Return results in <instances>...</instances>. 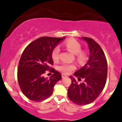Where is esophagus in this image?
Masks as SVG:
<instances>
[{"mask_svg":"<svg viewBox=\"0 0 122 122\" xmlns=\"http://www.w3.org/2000/svg\"><path fill=\"white\" fill-rule=\"evenodd\" d=\"M67 77H68V76H67V75H66V74H62V78H67Z\"/></svg>","mask_w":122,"mask_h":122,"instance_id":"1","label":"esophagus"}]
</instances>
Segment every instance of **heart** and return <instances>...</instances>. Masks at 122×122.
I'll return each mask as SVG.
<instances>
[{
  "instance_id": "b5f03b06",
  "label": "heart",
  "mask_w": 122,
  "mask_h": 122,
  "mask_svg": "<svg viewBox=\"0 0 122 122\" xmlns=\"http://www.w3.org/2000/svg\"><path fill=\"white\" fill-rule=\"evenodd\" d=\"M65 46L72 53L76 55V58L78 62L80 64H84L86 62L88 56L86 51H81V45L79 42L75 39H69L64 44ZM60 47L55 46L51 52V57L54 61H57L59 60L60 55ZM76 66L74 64L62 62L58 67V69L64 74H68L74 70Z\"/></svg>"
}]
</instances>
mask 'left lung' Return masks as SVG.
<instances>
[{
  "label": "left lung",
  "mask_w": 122,
  "mask_h": 122,
  "mask_svg": "<svg viewBox=\"0 0 122 122\" xmlns=\"http://www.w3.org/2000/svg\"><path fill=\"white\" fill-rule=\"evenodd\" d=\"M87 42L90 50V58L87 64L74 72L78 80L84 79L78 84L76 80L70 76L71 84L68 89L69 99L80 106L94 102L103 91L107 80V62L103 50L99 44L90 38L83 37Z\"/></svg>",
  "instance_id": "8db88e82"
}]
</instances>
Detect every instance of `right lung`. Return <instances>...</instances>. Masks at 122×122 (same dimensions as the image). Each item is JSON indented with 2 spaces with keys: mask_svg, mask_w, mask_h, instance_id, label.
<instances>
[{
  "mask_svg": "<svg viewBox=\"0 0 122 122\" xmlns=\"http://www.w3.org/2000/svg\"><path fill=\"white\" fill-rule=\"evenodd\" d=\"M65 38H39L30 43L22 54L18 81L23 94L30 100L41 102L48 98L53 92L54 85L61 79V73L50 66L54 64L52 51ZM47 70L53 72L50 79L43 77Z\"/></svg>",
  "mask_w": 122,
  "mask_h": 122,
  "instance_id": "1",
  "label": "right lung"
}]
</instances>
